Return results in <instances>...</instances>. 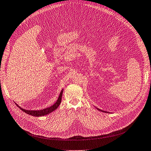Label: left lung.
<instances>
[{"label": "left lung", "mask_w": 151, "mask_h": 151, "mask_svg": "<svg viewBox=\"0 0 151 151\" xmlns=\"http://www.w3.org/2000/svg\"><path fill=\"white\" fill-rule=\"evenodd\" d=\"M97 109L99 110V111H101V112H106V111H102V110H101V109H98V108H97ZM107 113H108V112H107Z\"/></svg>", "instance_id": "1"}]
</instances>
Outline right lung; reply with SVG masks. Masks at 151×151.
<instances>
[{
	"label": "right lung",
	"instance_id": "right-lung-1",
	"mask_svg": "<svg viewBox=\"0 0 151 151\" xmlns=\"http://www.w3.org/2000/svg\"><path fill=\"white\" fill-rule=\"evenodd\" d=\"M63 89L61 90L60 96L58 98V100H57L56 102L52 106H50L49 107H47V108L42 109V110H39V111H30V110H26L24 109L23 108H21V107H19L17 104V106L19 107V108L22 110L23 112H24L25 113L31 115V116H35V117H39V116H45V115H47L50 113H51L52 112L54 111L55 110H56L57 108H58V106H60L61 102V97H62V95H63ZM16 104V103H15Z\"/></svg>",
	"mask_w": 151,
	"mask_h": 151
}]
</instances>
